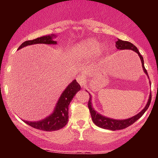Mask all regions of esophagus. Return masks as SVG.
I'll return each mask as SVG.
<instances>
[{"mask_svg":"<svg viewBox=\"0 0 158 158\" xmlns=\"http://www.w3.org/2000/svg\"><path fill=\"white\" fill-rule=\"evenodd\" d=\"M77 81H78V83L81 85V86H84V85H86V83H87V79L84 75L83 76L81 75V76H79V77H78Z\"/></svg>","mask_w":158,"mask_h":158,"instance_id":"34e87169","label":"esophagus"}]
</instances>
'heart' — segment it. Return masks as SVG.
I'll return each instance as SVG.
<instances>
[{
  "instance_id": "obj_1",
  "label": "heart",
  "mask_w": 158,
  "mask_h": 158,
  "mask_svg": "<svg viewBox=\"0 0 158 158\" xmlns=\"http://www.w3.org/2000/svg\"><path fill=\"white\" fill-rule=\"evenodd\" d=\"M99 42L94 39H85L78 43L73 48V54L78 59H87L99 50Z\"/></svg>"
}]
</instances>
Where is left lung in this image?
<instances>
[{
	"label": "left lung",
	"mask_w": 158,
	"mask_h": 158,
	"mask_svg": "<svg viewBox=\"0 0 158 158\" xmlns=\"http://www.w3.org/2000/svg\"><path fill=\"white\" fill-rule=\"evenodd\" d=\"M116 47H117V49L119 50H131L133 51H135L138 53V55L140 58L141 62H142V66L143 68V70L146 74H148L147 70L144 67V61H143V56L140 55V53L139 52V50H137V48L134 45L131 44V42H128V41H122V40L118 39V41L116 42ZM152 100V94L149 96V99H148V101L146 104V107L142 110V111H140L138 114L135 115V117H131V118L127 119H122V120H118V119H113L108 118V117H104V116H102L101 114H99L97 112L95 111V110L92 108L91 106V97L90 98L89 100H88V108H89L90 115H91V118L93 122L97 125V126L100 127V128H106V129H109L112 130V131H115V130H121L124 129V128H127L131 125L133 124L134 123H135L137 119L140 118L143 115V114L146 112V110L148 109V108L150 106V103H151Z\"/></svg>",
	"instance_id": "left-lung-1"
}]
</instances>
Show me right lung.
Instances as JSON below:
<instances>
[{
	"mask_svg": "<svg viewBox=\"0 0 158 158\" xmlns=\"http://www.w3.org/2000/svg\"><path fill=\"white\" fill-rule=\"evenodd\" d=\"M52 35L43 36L41 38L30 41H26L21 44L19 49L26 47L27 45H31L35 44H55L56 41H52ZM81 89L80 85L78 84L77 80H74L67 87L64 91L61 94L57 105L54 110V112L51 115L49 116L46 119H43L39 122H30V121H24L29 126L32 128H37L39 130H43L46 131H51L59 130L63 128L68 123V106L70 102L73 99V98L77 91Z\"/></svg>",
	"mask_w": 158,
	"mask_h": 158,
	"instance_id": "obj_1",
	"label": "right lung"
}]
</instances>
